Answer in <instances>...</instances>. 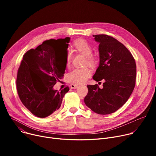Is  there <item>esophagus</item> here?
Segmentation results:
<instances>
[{
    "instance_id": "esophagus-1",
    "label": "esophagus",
    "mask_w": 156,
    "mask_h": 156,
    "mask_svg": "<svg viewBox=\"0 0 156 156\" xmlns=\"http://www.w3.org/2000/svg\"><path fill=\"white\" fill-rule=\"evenodd\" d=\"M70 87H71V88L75 89V88H77L78 87V85H75V84H71L70 85Z\"/></svg>"
}]
</instances>
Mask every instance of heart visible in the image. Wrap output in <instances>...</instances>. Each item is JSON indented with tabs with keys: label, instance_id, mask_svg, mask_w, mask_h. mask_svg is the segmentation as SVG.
Listing matches in <instances>:
<instances>
[{
	"label": "heart",
	"instance_id": "1",
	"mask_svg": "<svg viewBox=\"0 0 156 156\" xmlns=\"http://www.w3.org/2000/svg\"><path fill=\"white\" fill-rule=\"evenodd\" d=\"M75 48L80 54L85 57V64L90 66H94L97 63L96 57L92 55V48L87 41L84 40H78L74 44ZM71 55L69 52L68 53L66 57L67 66L70 64ZM91 75V71L87 67L74 68L66 75V80L69 83L75 85L82 84L88 79Z\"/></svg>",
	"mask_w": 156,
	"mask_h": 156
}]
</instances>
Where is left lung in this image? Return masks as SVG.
I'll return each mask as SVG.
<instances>
[{
  "mask_svg": "<svg viewBox=\"0 0 156 156\" xmlns=\"http://www.w3.org/2000/svg\"><path fill=\"white\" fill-rule=\"evenodd\" d=\"M99 42V66L93 79L105 81L103 88L87 85L84 99L86 105L99 114L114 112L123 105L133 92L136 80V63L128 49L116 38L107 35H95Z\"/></svg>",
  "mask_w": 156,
  "mask_h": 156,
  "instance_id": "1",
  "label": "left lung"
}]
</instances>
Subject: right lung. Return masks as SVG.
<instances>
[{"label":"right lung","instance_id":"right-lung-1","mask_svg":"<svg viewBox=\"0 0 156 156\" xmlns=\"http://www.w3.org/2000/svg\"><path fill=\"white\" fill-rule=\"evenodd\" d=\"M58 40H63L68 47L69 37ZM49 40L24 54L16 79V89L21 102L34 115L41 118L58 110L69 90L68 86L60 91L53 89L64 71L60 68Z\"/></svg>","mask_w":156,"mask_h":156}]
</instances>
